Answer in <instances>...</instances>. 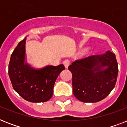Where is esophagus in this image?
Returning a JSON list of instances; mask_svg holds the SVG:
<instances>
[{"label": "esophagus", "mask_w": 127, "mask_h": 127, "mask_svg": "<svg viewBox=\"0 0 127 127\" xmlns=\"http://www.w3.org/2000/svg\"><path fill=\"white\" fill-rule=\"evenodd\" d=\"M63 64H64V66H65L66 68H67L68 66H69V64H70V61H69V60H68V59L64 60V61H63Z\"/></svg>", "instance_id": "1"}]
</instances>
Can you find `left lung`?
I'll return each mask as SVG.
<instances>
[{
    "mask_svg": "<svg viewBox=\"0 0 127 127\" xmlns=\"http://www.w3.org/2000/svg\"><path fill=\"white\" fill-rule=\"evenodd\" d=\"M105 66V69H102ZM68 68L72 74L74 96L86 103L105 98L114 88L119 70L115 55L109 51L76 60Z\"/></svg>",
    "mask_w": 127,
    "mask_h": 127,
    "instance_id": "obj_1",
    "label": "left lung"
}]
</instances>
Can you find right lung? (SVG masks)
I'll list each match as a JSON object with an SVG mask.
<instances>
[{
    "mask_svg": "<svg viewBox=\"0 0 127 127\" xmlns=\"http://www.w3.org/2000/svg\"><path fill=\"white\" fill-rule=\"evenodd\" d=\"M26 37L19 43L11 55L8 74L14 90L26 101L45 102L51 98L58 76L65 67L63 64L47 66L34 70L24 64Z\"/></svg>",
    "mask_w": 127,
    "mask_h": 127,
    "instance_id": "add662e5",
    "label": "right lung"
}]
</instances>
